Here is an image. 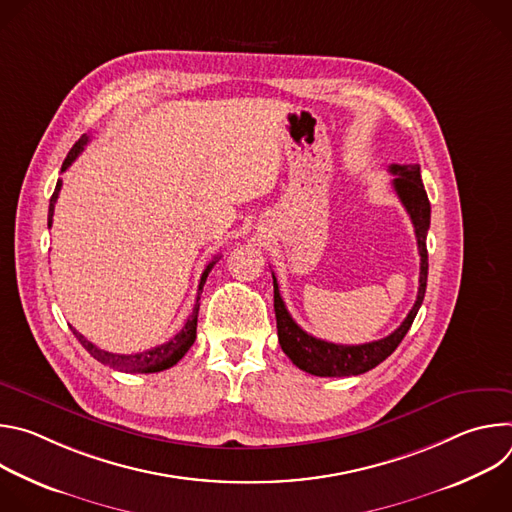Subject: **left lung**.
I'll list each match as a JSON object with an SVG mask.
<instances>
[{"mask_svg":"<svg viewBox=\"0 0 512 512\" xmlns=\"http://www.w3.org/2000/svg\"><path fill=\"white\" fill-rule=\"evenodd\" d=\"M389 172L395 174L393 178V188L403 202L407 214L411 216V223L415 229L417 237V249H419V289H417V300L407 314V318L401 322V326L391 332L389 336L367 342V344H334L320 340L308 332H304L294 318L289 316L281 296H279V287L277 279L273 275V308H275V320H277V338L281 344V350L291 358V362L296 364L298 369L316 375V377H352V375H362L371 369H375L377 364H381L387 356L395 352V348L401 344L405 338L407 330L411 328L423 296H425V285H427V229H429V216H431V206L427 200V192L421 182V172L419 164H391Z\"/></svg>","mask_w":512,"mask_h":512,"instance_id":"obj_1","label":"left lung"}]
</instances>
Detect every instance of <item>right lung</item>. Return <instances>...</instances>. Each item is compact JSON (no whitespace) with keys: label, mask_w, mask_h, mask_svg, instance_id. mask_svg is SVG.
Segmentation results:
<instances>
[{"label":"right lung","mask_w":512,"mask_h":512,"mask_svg":"<svg viewBox=\"0 0 512 512\" xmlns=\"http://www.w3.org/2000/svg\"><path fill=\"white\" fill-rule=\"evenodd\" d=\"M89 141V135L85 133L75 145H72V150L68 152L64 164H62V170L64 172L72 162H75L79 158V154L85 150V145ZM60 186H62V180L56 182V188H54V194L50 198V206H48V229L52 227V216H54V204H56V198H58V192H60ZM216 263V257L206 265V269L202 271V277H200V283H198V294H196V304H194V310H192V316L186 320V324L182 326V330L170 338L168 342L156 346V348H150V350H143V352H137V354H113V352H107V350H101L97 348L91 340H87L81 332H77L75 328L70 326L72 334L77 336V340L85 346V350L97 358L99 362L107 364V367L115 369V371H123V373H160V371H166L170 367H174V364L188 352V348L194 344L196 340V322H198V308H200V294H202V287H204V281L210 273V269L214 267Z\"/></svg>","instance_id":"add662e5"}]
</instances>
